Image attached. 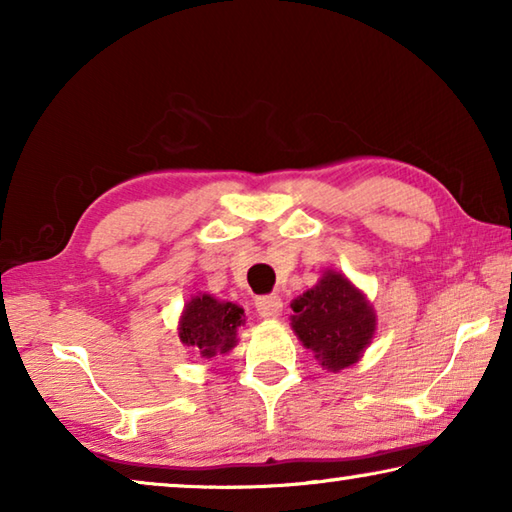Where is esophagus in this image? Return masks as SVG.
<instances>
[{
	"label": "esophagus",
	"instance_id": "esophagus-1",
	"mask_svg": "<svg viewBox=\"0 0 512 512\" xmlns=\"http://www.w3.org/2000/svg\"><path fill=\"white\" fill-rule=\"evenodd\" d=\"M255 309L262 318H277L282 314V298L277 293H271V296H262L255 300Z\"/></svg>",
	"mask_w": 512,
	"mask_h": 512
}]
</instances>
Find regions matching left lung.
<instances>
[{"label":"left lung","instance_id":"left-lung-1","mask_svg":"<svg viewBox=\"0 0 512 512\" xmlns=\"http://www.w3.org/2000/svg\"><path fill=\"white\" fill-rule=\"evenodd\" d=\"M291 309L293 332L329 372L354 366L377 329L366 296L336 271H327L314 289L291 302Z\"/></svg>","mask_w":512,"mask_h":512}]
</instances>
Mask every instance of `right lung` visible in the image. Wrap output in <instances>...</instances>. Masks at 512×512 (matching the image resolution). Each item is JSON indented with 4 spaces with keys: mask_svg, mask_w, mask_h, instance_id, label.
<instances>
[{
    "mask_svg": "<svg viewBox=\"0 0 512 512\" xmlns=\"http://www.w3.org/2000/svg\"><path fill=\"white\" fill-rule=\"evenodd\" d=\"M244 325V309L201 293L187 302L178 323V336L196 357L212 359L237 345V329Z\"/></svg>",
    "mask_w": 512,
    "mask_h": 512,
    "instance_id": "obj_1",
    "label": "right lung"
}]
</instances>
